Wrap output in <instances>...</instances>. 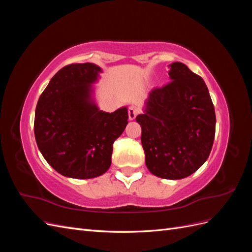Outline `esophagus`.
Wrapping results in <instances>:
<instances>
[{"instance_id": "obj_1", "label": "esophagus", "mask_w": 252, "mask_h": 252, "mask_svg": "<svg viewBox=\"0 0 252 252\" xmlns=\"http://www.w3.org/2000/svg\"><path fill=\"white\" fill-rule=\"evenodd\" d=\"M139 114V109L135 107V106H130V107L128 108V117L129 120H134L135 117Z\"/></svg>"}]
</instances>
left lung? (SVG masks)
Wrapping results in <instances>:
<instances>
[{"label":"left lung","mask_w":252,"mask_h":252,"mask_svg":"<svg viewBox=\"0 0 252 252\" xmlns=\"http://www.w3.org/2000/svg\"><path fill=\"white\" fill-rule=\"evenodd\" d=\"M170 82L149 93L136 117L148 170L180 180L206 162L216 134V112L204 80L183 63L169 65Z\"/></svg>","instance_id":"1"}]
</instances>
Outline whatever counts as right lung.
Here are the masks:
<instances>
[{"mask_svg":"<svg viewBox=\"0 0 252 252\" xmlns=\"http://www.w3.org/2000/svg\"><path fill=\"white\" fill-rule=\"evenodd\" d=\"M100 72L93 63L67 65L53 75L36 104L37 147L67 178L93 179L107 171L113 142L128 124L127 107L109 113L94 103L93 84Z\"/></svg>","mask_w":252,"mask_h":252,"instance_id":"obj_1","label":"right lung"}]
</instances>
